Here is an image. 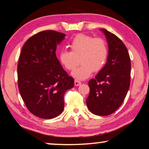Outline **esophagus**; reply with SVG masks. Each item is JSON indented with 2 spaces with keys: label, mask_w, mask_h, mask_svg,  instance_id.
Here are the masks:
<instances>
[{
  "label": "esophagus",
  "mask_w": 149,
  "mask_h": 149,
  "mask_svg": "<svg viewBox=\"0 0 149 149\" xmlns=\"http://www.w3.org/2000/svg\"><path fill=\"white\" fill-rule=\"evenodd\" d=\"M81 84V82L80 81H79V80H74V85H75V86H80V85Z\"/></svg>",
  "instance_id": "34e87169"
}]
</instances>
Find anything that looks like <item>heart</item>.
<instances>
[{"instance_id": "1", "label": "heart", "mask_w": 149, "mask_h": 149, "mask_svg": "<svg viewBox=\"0 0 149 149\" xmlns=\"http://www.w3.org/2000/svg\"><path fill=\"white\" fill-rule=\"evenodd\" d=\"M71 51L63 49L59 53V60L68 70H74L72 73L77 79H85L93 72L101 70L108 58V47L103 38H94L86 34L75 36L70 44Z\"/></svg>"}]
</instances>
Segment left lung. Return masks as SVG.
Masks as SVG:
<instances>
[{
	"label": "left lung",
	"instance_id": "left-lung-1",
	"mask_svg": "<svg viewBox=\"0 0 149 149\" xmlns=\"http://www.w3.org/2000/svg\"><path fill=\"white\" fill-rule=\"evenodd\" d=\"M107 38L109 53L106 64L89 81L86 99L89 110L98 116H108L120 107L130 86L131 60L126 46L112 33L100 29Z\"/></svg>",
	"mask_w": 149,
	"mask_h": 149
}]
</instances>
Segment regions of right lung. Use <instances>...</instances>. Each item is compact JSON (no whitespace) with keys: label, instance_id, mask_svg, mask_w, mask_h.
<instances>
[{"label":"right lung","instance_id":"add662e5","mask_svg":"<svg viewBox=\"0 0 149 149\" xmlns=\"http://www.w3.org/2000/svg\"><path fill=\"white\" fill-rule=\"evenodd\" d=\"M65 35L55 31L39 32L29 38L21 51L18 63V84L21 97L36 116L51 119L62 113L63 96L73 88L56 57L57 45Z\"/></svg>","mask_w":149,"mask_h":149}]
</instances>
